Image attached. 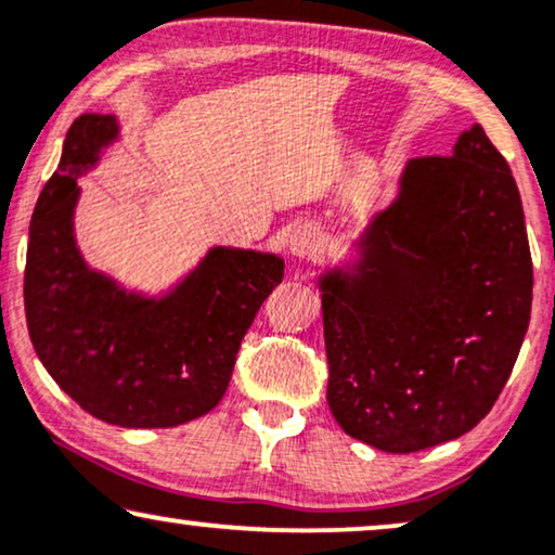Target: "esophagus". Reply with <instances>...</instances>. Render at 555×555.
I'll use <instances>...</instances> for the list:
<instances>
[{
  "mask_svg": "<svg viewBox=\"0 0 555 555\" xmlns=\"http://www.w3.org/2000/svg\"><path fill=\"white\" fill-rule=\"evenodd\" d=\"M321 247H323L321 232H318L313 224L295 227V230L291 232V237H287V253H291L293 257H298V260L315 257L318 253H321Z\"/></svg>",
  "mask_w": 555,
  "mask_h": 555,
  "instance_id": "34e87169",
  "label": "esophagus"
}]
</instances>
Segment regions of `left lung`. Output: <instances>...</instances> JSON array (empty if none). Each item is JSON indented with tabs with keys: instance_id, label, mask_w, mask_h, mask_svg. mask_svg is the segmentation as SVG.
I'll use <instances>...</instances> for the list:
<instances>
[{
	"instance_id": "left-lung-1",
	"label": "left lung",
	"mask_w": 555,
	"mask_h": 555,
	"mask_svg": "<svg viewBox=\"0 0 555 555\" xmlns=\"http://www.w3.org/2000/svg\"><path fill=\"white\" fill-rule=\"evenodd\" d=\"M328 406L348 437L409 454L490 412L530 323L533 262L511 166L482 126L412 158L397 196L318 275Z\"/></svg>"
}]
</instances>
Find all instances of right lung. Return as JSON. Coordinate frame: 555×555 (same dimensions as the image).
<instances>
[{
  "instance_id": "right-lung-1",
  "label": "right lung",
  "mask_w": 555,
  "mask_h": 555,
  "mask_svg": "<svg viewBox=\"0 0 555 555\" xmlns=\"http://www.w3.org/2000/svg\"><path fill=\"white\" fill-rule=\"evenodd\" d=\"M118 141L111 113H86L65 135L29 222L27 328L48 374L95 420L128 429L177 427L224 397L242 338L283 283L285 260L217 245L158 293L95 270L75 237L78 179Z\"/></svg>"
}]
</instances>
